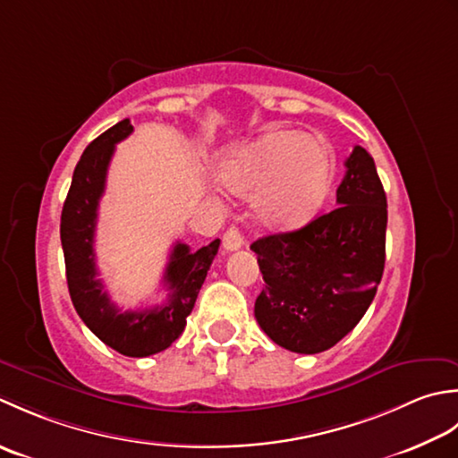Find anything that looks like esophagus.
Here are the masks:
<instances>
[{
    "mask_svg": "<svg viewBox=\"0 0 458 458\" xmlns=\"http://www.w3.org/2000/svg\"><path fill=\"white\" fill-rule=\"evenodd\" d=\"M245 245V237L237 227H229L223 235V249L225 250H237Z\"/></svg>",
    "mask_w": 458,
    "mask_h": 458,
    "instance_id": "1",
    "label": "esophagus"
}]
</instances>
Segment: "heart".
Masks as SVG:
<instances>
[{
    "instance_id": "heart-1",
    "label": "heart",
    "mask_w": 458,
    "mask_h": 458,
    "mask_svg": "<svg viewBox=\"0 0 458 458\" xmlns=\"http://www.w3.org/2000/svg\"><path fill=\"white\" fill-rule=\"evenodd\" d=\"M332 167V150L320 136L270 130L231 157L223 182L237 195H257V217L267 225L296 227L318 211Z\"/></svg>"
}]
</instances>
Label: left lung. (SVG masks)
I'll list each match as a JSON object with an SVG mask.
<instances>
[{"mask_svg":"<svg viewBox=\"0 0 458 458\" xmlns=\"http://www.w3.org/2000/svg\"><path fill=\"white\" fill-rule=\"evenodd\" d=\"M386 229L376 164L353 146L332 211L250 245L267 283L255 318L268 338L296 353H318L356 328L384 275Z\"/></svg>","mask_w":458,"mask_h":458,"instance_id":"1","label":"left lung"}]
</instances>
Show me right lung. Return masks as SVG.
I'll return each mask as SVG.
<instances>
[{"label":"right lung","mask_w":458,"mask_h":458,"mask_svg":"<svg viewBox=\"0 0 458 458\" xmlns=\"http://www.w3.org/2000/svg\"><path fill=\"white\" fill-rule=\"evenodd\" d=\"M130 120L108 128L87 146L74 167L71 190L61 213V245L67 284L74 310L89 330L118 353L146 358L172 346L185 328L195 298L217 255L219 239L191 253L185 242H175L165 267L164 284L170 294L162 306L123 312L110 301L97 270L95 231L98 203L105 193L108 165L114 148L132 132Z\"/></svg>","instance_id":"right-lung-1"}]
</instances>
